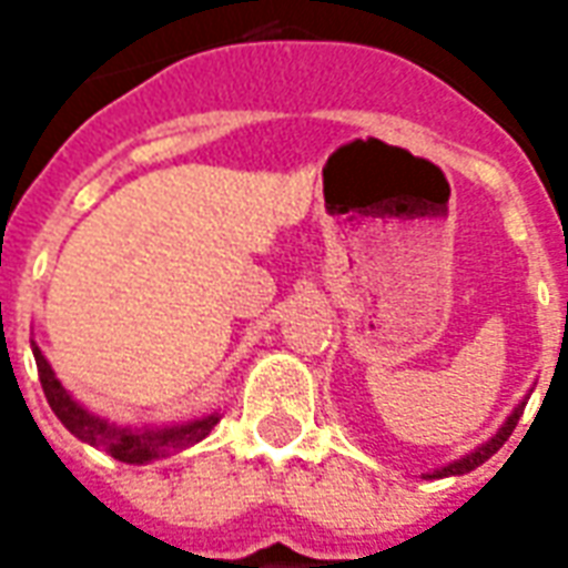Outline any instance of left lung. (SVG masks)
Wrapping results in <instances>:
<instances>
[{"label": "left lung", "instance_id": "1", "mask_svg": "<svg viewBox=\"0 0 568 568\" xmlns=\"http://www.w3.org/2000/svg\"><path fill=\"white\" fill-rule=\"evenodd\" d=\"M524 407H527V400H524L521 407H515V413H511L509 419H506V425H503V428L497 430V434H494L491 440H488V443H481L479 449L470 452V455H464L462 462L449 464V467H443V470H434V473H430V479H434V476H437V479H443V476H462V473L476 470V467H479V464L488 462V458H491L494 452L500 449L503 443H506V440H509V437H511V430H515V425H518V419H521Z\"/></svg>", "mask_w": 568, "mask_h": 568}]
</instances>
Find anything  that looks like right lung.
Listing matches in <instances>:
<instances>
[{
  "label": "right lung",
  "instance_id": "add662e5",
  "mask_svg": "<svg viewBox=\"0 0 568 568\" xmlns=\"http://www.w3.org/2000/svg\"><path fill=\"white\" fill-rule=\"evenodd\" d=\"M38 365V381H41V389H44V398L50 404V410L57 413V419L65 425L77 440L89 443L95 449L113 455L116 462L125 464H146L155 462V458H164L170 452H179L191 446V443H200L206 437L209 430L215 428L219 416H206V419L187 422V425H176V428H158V430H131L122 428V425H113V422L98 419L89 410H83L71 395L65 392V386L57 381L53 368L47 365V359L41 356V349L32 347Z\"/></svg>",
  "mask_w": 568,
  "mask_h": 568
}]
</instances>
